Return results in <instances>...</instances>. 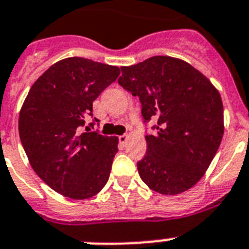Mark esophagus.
<instances>
[{
	"label": "esophagus",
	"instance_id": "1",
	"mask_svg": "<svg viewBox=\"0 0 249 249\" xmlns=\"http://www.w3.org/2000/svg\"><path fill=\"white\" fill-rule=\"evenodd\" d=\"M128 138H129L128 134H123V135H120V137H119V141H120L121 144H124V143H126Z\"/></svg>",
	"mask_w": 249,
	"mask_h": 249
}]
</instances>
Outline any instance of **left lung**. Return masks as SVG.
<instances>
[{"label":"left lung","instance_id":"1","mask_svg":"<svg viewBox=\"0 0 249 249\" xmlns=\"http://www.w3.org/2000/svg\"><path fill=\"white\" fill-rule=\"evenodd\" d=\"M119 84L138 96L144 121L156 123L145 135L147 152L139 177L160 195L175 196L201 180L224 134V107L215 86L187 61L153 56L121 66Z\"/></svg>","mask_w":249,"mask_h":249}]
</instances>
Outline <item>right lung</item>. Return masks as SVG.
<instances>
[{
  "label": "right lung",
  "instance_id": "add662e5",
  "mask_svg": "<svg viewBox=\"0 0 249 249\" xmlns=\"http://www.w3.org/2000/svg\"><path fill=\"white\" fill-rule=\"evenodd\" d=\"M120 69L68 57L34 82L19 115V134L30 166L54 192L87 199L102 191L118 152V137L90 131L84 118ZM97 121V119H94Z\"/></svg>",
  "mask_w": 249,
  "mask_h": 249
}]
</instances>
